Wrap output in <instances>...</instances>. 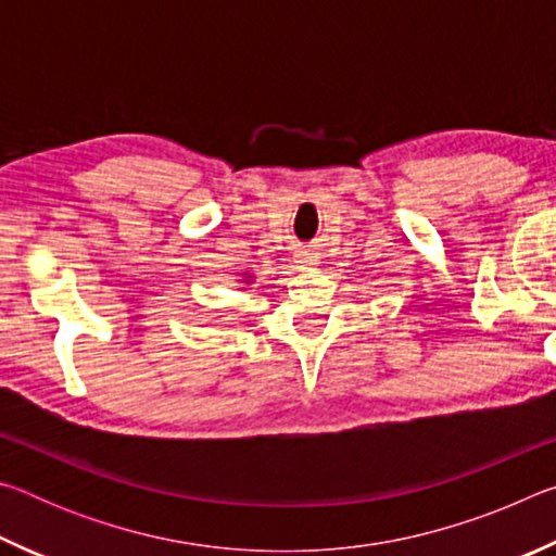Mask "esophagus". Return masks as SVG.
<instances>
[{
	"label": "esophagus",
	"mask_w": 556,
	"mask_h": 556,
	"mask_svg": "<svg viewBox=\"0 0 556 556\" xmlns=\"http://www.w3.org/2000/svg\"><path fill=\"white\" fill-rule=\"evenodd\" d=\"M316 257L314 255H299V269H314Z\"/></svg>",
	"instance_id": "34e87169"
}]
</instances>
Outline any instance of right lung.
<instances>
[{"label":"right lung","mask_w":556,"mask_h":556,"mask_svg":"<svg viewBox=\"0 0 556 556\" xmlns=\"http://www.w3.org/2000/svg\"><path fill=\"white\" fill-rule=\"evenodd\" d=\"M244 277H248V275H244ZM248 285H250V279H248Z\"/></svg>","instance_id":"right-lung-1"}]
</instances>
